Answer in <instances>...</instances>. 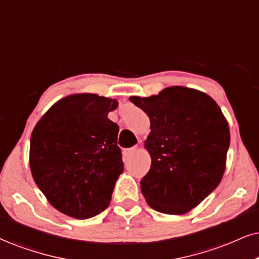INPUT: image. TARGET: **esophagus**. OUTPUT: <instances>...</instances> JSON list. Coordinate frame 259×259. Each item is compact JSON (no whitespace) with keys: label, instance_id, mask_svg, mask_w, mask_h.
<instances>
[{"label":"esophagus","instance_id":"34e87169","mask_svg":"<svg viewBox=\"0 0 259 259\" xmlns=\"http://www.w3.org/2000/svg\"><path fill=\"white\" fill-rule=\"evenodd\" d=\"M138 150H139V146L136 145V146H133V148H130V149L124 150V154H126L130 157V156H132L133 154H136V152L138 151Z\"/></svg>","mask_w":259,"mask_h":259}]
</instances>
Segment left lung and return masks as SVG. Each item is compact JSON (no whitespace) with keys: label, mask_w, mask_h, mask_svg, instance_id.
Listing matches in <instances>:
<instances>
[{"label":"left lung","mask_w":259,"mask_h":259,"mask_svg":"<svg viewBox=\"0 0 259 259\" xmlns=\"http://www.w3.org/2000/svg\"><path fill=\"white\" fill-rule=\"evenodd\" d=\"M130 101L151 122L145 140L151 167L140 181L143 196L159 212L190 211L221 181L231 142L227 120L211 97L183 86Z\"/></svg>","instance_id":"1"}]
</instances>
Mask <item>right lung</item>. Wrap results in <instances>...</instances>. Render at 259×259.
<instances>
[{
	"label": "right lung",
	"mask_w": 259,
	"mask_h": 259,
	"mask_svg": "<svg viewBox=\"0 0 259 259\" xmlns=\"http://www.w3.org/2000/svg\"><path fill=\"white\" fill-rule=\"evenodd\" d=\"M117 102L95 94L59 101L34 127L30 167L49 203L71 218L85 220L109 205L123 171L119 126L108 119Z\"/></svg>",
	"instance_id": "1"
}]
</instances>
